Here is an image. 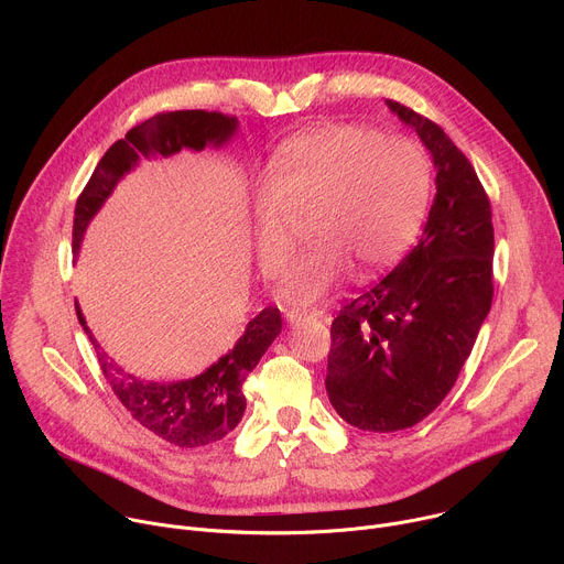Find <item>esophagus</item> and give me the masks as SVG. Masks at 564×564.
Wrapping results in <instances>:
<instances>
[{"label":"esophagus","instance_id":"34e87169","mask_svg":"<svg viewBox=\"0 0 564 564\" xmlns=\"http://www.w3.org/2000/svg\"><path fill=\"white\" fill-rule=\"evenodd\" d=\"M326 312L324 310H301V307H288L285 318L288 324H299V321H310V318H321Z\"/></svg>","mask_w":564,"mask_h":564}]
</instances>
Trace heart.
I'll return each instance as SVG.
<instances>
[{
	"instance_id": "b5f03b06",
	"label": "heart",
	"mask_w": 564,
	"mask_h": 564,
	"mask_svg": "<svg viewBox=\"0 0 564 564\" xmlns=\"http://www.w3.org/2000/svg\"><path fill=\"white\" fill-rule=\"evenodd\" d=\"M433 163L411 138L364 124H328L290 138L254 194L261 270L279 276L292 252V223L307 218L312 246L292 263L279 294L310 305L352 270L390 268L417 240L429 216Z\"/></svg>"
}]
</instances>
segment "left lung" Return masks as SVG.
Listing matches in <instances>:
<instances>
[{
    "label": "left lung",
    "instance_id": "8db88e82",
    "mask_svg": "<svg viewBox=\"0 0 564 564\" xmlns=\"http://www.w3.org/2000/svg\"><path fill=\"white\" fill-rule=\"evenodd\" d=\"M433 155L437 194L420 243L333 321L326 390L350 426L404 431L451 392L494 301L491 203L440 124L388 100Z\"/></svg>",
    "mask_w": 564,
    "mask_h": 564
}]
</instances>
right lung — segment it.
<instances>
[{
	"instance_id": "add662e5",
	"label": "right lung",
	"mask_w": 564,
	"mask_h": 564,
	"mask_svg": "<svg viewBox=\"0 0 564 564\" xmlns=\"http://www.w3.org/2000/svg\"><path fill=\"white\" fill-rule=\"evenodd\" d=\"M238 120L218 111H167L158 113L127 131L113 142L87 187L75 203L73 254L77 257L89 220L98 214L118 181L138 163L140 155H172L181 149L200 151L207 144L220 147L236 131ZM77 321L96 348L100 368L111 383L120 404L131 417L155 437L181 448H198L223 440L236 429L246 413L243 381L257 368L265 350L281 333L279 307H265L257 314L236 346L209 366L203 375L185 381H142L116 366L94 339L83 310L75 303Z\"/></svg>"
}]
</instances>
